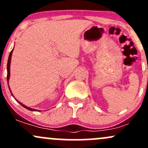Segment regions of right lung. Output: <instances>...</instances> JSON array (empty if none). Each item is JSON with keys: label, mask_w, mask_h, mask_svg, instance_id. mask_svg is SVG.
I'll return each instance as SVG.
<instances>
[{"label": "right lung", "mask_w": 148, "mask_h": 148, "mask_svg": "<svg viewBox=\"0 0 148 148\" xmlns=\"http://www.w3.org/2000/svg\"><path fill=\"white\" fill-rule=\"evenodd\" d=\"M13 49H12V50L11 51V52H10V53L9 58H8V65H7V68H8V75H7V80H8V82H9V79H10V62H11V57H12V51H13ZM10 92H11L12 95L13 96V95H12V93L11 90H10ZM13 97H14V96H13ZM18 102L20 104H21L22 106H23V107H24V108H27V109L30 110V111H36V110H35V109H33V108H29V107H27L26 106H25V105H23V103L20 102V101H18Z\"/></svg>", "instance_id": "right-lung-1"}]
</instances>
